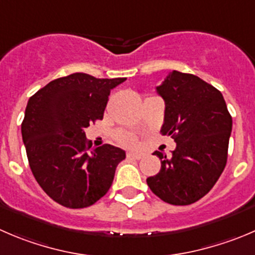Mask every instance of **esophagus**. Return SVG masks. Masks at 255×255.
<instances>
[{
	"instance_id": "34e87169",
	"label": "esophagus",
	"mask_w": 255,
	"mask_h": 255,
	"mask_svg": "<svg viewBox=\"0 0 255 255\" xmlns=\"http://www.w3.org/2000/svg\"><path fill=\"white\" fill-rule=\"evenodd\" d=\"M127 157L128 158H133V159H142L143 154H139V153L129 152V153H127Z\"/></svg>"
}]
</instances>
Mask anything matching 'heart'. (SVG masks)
<instances>
[{
  "instance_id": "1",
  "label": "heart",
  "mask_w": 255,
  "mask_h": 255,
  "mask_svg": "<svg viewBox=\"0 0 255 255\" xmlns=\"http://www.w3.org/2000/svg\"><path fill=\"white\" fill-rule=\"evenodd\" d=\"M117 139L120 140L122 144L127 145V147H135V145H137V137L129 132L120 130V132L117 133Z\"/></svg>"
}]
</instances>
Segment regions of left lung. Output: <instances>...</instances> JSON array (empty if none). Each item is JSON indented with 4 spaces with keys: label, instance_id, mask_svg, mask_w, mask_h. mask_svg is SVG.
I'll return each mask as SVG.
<instances>
[{
    "label": "left lung",
    "instance_id": "obj_1",
    "mask_svg": "<svg viewBox=\"0 0 255 255\" xmlns=\"http://www.w3.org/2000/svg\"><path fill=\"white\" fill-rule=\"evenodd\" d=\"M157 93L165 103L160 132L170 135L177 147L170 157L153 153L162 165L147 184L163 202L188 206L206 196L224 170L232 116L223 95L190 73L173 71Z\"/></svg>",
    "mask_w": 255,
    "mask_h": 255
}]
</instances>
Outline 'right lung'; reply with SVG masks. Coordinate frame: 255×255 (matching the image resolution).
Listing matches in <instances>:
<instances>
[{
  "instance_id": "1",
  "label": "right lung",
  "mask_w": 255,
  "mask_h": 255,
  "mask_svg": "<svg viewBox=\"0 0 255 255\" xmlns=\"http://www.w3.org/2000/svg\"><path fill=\"white\" fill-rule=\"evenodd\" d=\"M125 81L73 73L28 100L21 132L29 167L47 196L61 206L90 207L112 185L126 152L111 144L91 149L85 128L102 120L111 90Z\"/></svg>"
}]
</instances>
